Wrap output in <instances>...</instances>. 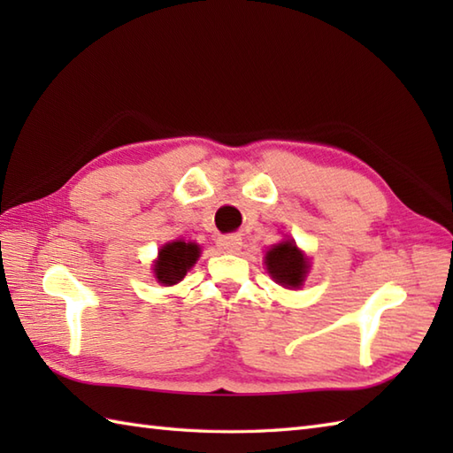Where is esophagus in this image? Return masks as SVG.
<instances>
[{
    "label": "esophagus",
    "instance_id": "obj_1",
    "mask_svg": "<svg viewBox=\"0 0 453 453\" xmlns=\"http://www.w3.org/2000/svg\"><path fill=\"white\" fill-rule=\"evenodd\" d=\"M218 247H219V251H224V253H237L239 249H242V237L235 234L221 235V237H218Z\"/></svg>",
    "mask_w": 453,
    "mask_h": 453
}]
</instances>
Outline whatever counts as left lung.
Returning a JSON list of instances; mask_svg holds the SVG:
<instances>
[{
  "mask_svg": "<svg viewBox=\"0 0 453 453\" xmlns=\"http://www.w3.org/2000/svg\"><path fill=\"white\" fill-rule=\"evenodd\" d=\"M266 268L278 284L300 288L305 280L307 258L297 251L296 243L284 242L266 253Z\"/></svg>",
  "mask_w": 453,
  "mask_h": 453,
  "instance_id": "obj_1",
  "label": "left lung"
}]
</instances>
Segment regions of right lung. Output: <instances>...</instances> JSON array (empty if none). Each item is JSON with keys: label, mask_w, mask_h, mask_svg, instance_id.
Listing matches in <instances>:
<instances>
[{"label": "right lung", "mask_w": 453, "mask_h": 453, "mask_svg": "<svg viewBox=\"0 0 453 453\" xmlns=\"http://www.w3.org/2000/svg\"><path fill=\"white\" fill-rule=\"evenodd\" d=\"M198 253L200 249L195 243H185V242L167 243L159 251L157 263L153 265L156 278L165 286L177 284L179 280L185 278L188 268L196 263Z\"/></svg>", "instance_id": "right-lung-1"}]
</instances>
